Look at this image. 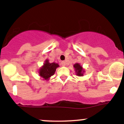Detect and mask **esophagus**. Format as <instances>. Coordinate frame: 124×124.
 <instances>
[{
  "label": "esophagus",
  "instance_id": "34e87169",
  "mask_svg": "<svg viewBox=\"0 0 124 124\" xmlns=\"http://www.w3.org/2000/svg\"><path fill=\"white\" fill-rule=\"evenodd\" d=\"M61 64H62V66H63V67H64V66L66 65V62L65 61H62V62H61Z\"/></svg>",
  "mask_w": 124,
  "mask_h": 124
}]
</instances>
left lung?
I'll return each mask as SVG.
<instances>
[{"instance_id":"8db88e82","label":"left lung","mask_w":124,"mask_h":124,"mask_svg":"<svg viewBox=\"0 0 124 124\" xmlns=\"http://www.w3.org/2000/svg\"><path fill=\"white\" fill-rule=\"evenodd\" d=\"M74 67L75 71H76V75L78 76H83V72H85V70L83 69L82 66L78 63H76L74 65Z\"/></svg>"}]
</instances>
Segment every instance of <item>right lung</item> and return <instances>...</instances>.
I'll list each match as a JSON object with an SVG mask.
<instances>
[{
	"label": "right lung",
	"instance_id": "right-lung-1",
	"mask_svg": "<svg viewBox=\"0 0 124 124\" xmlns=\"http://www.w3.org/2000/svg\"><path fill=\"white\" fill-rule=\"evenodd\" d=\"M59 67V65L57 63L55 62L50 63L49 61L46 59L43 66L39 70V74L44 80H48L50 77L54 74L56 68Z\"/></svg>",
	"mask_w": 124,
	"mask_h": 124
}]
</instances>
